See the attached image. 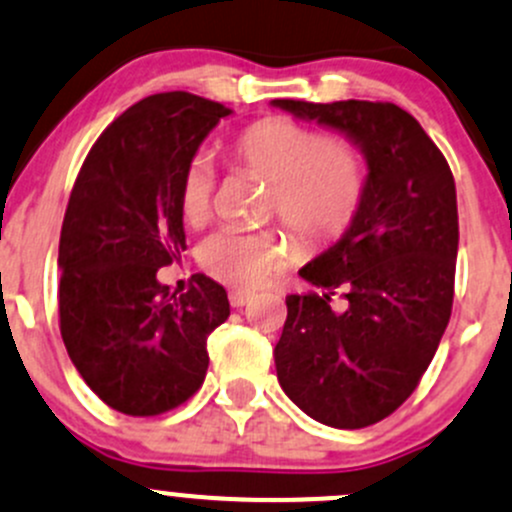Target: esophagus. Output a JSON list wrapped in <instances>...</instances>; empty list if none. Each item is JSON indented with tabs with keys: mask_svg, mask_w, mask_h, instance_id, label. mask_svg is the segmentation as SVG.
<instances>
[{
	"mask_svg": "<svg viewBox=\"0 0 512 512\" xmlns=\"http://www.w3.org/2000/svg\"><path fill=\"white\" fill-rule=\"evenodd\" d=\"M251 298H254V295H251L249 291H229V303H231V308H244V305L249 303Z\"/></svg>",
	"mask_w": 512,
	"mask_h": 512,
	"instance_id": "34e87169",
	"label": "esophagus"
}]
</instances>
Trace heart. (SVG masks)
I'll return each mask as SVG.
<instances>
[{
	"label": "heart",
	"mask_w": 512,
	"mask_h": 512,
	"mask_svg": "<svg viewBox=\"0 0 512 512\" xmlns=\"http://www.w3.org/2000/svg\"><path fill=\"white\" fill-rule=\"evenodd\" d=\"M236 167L271 182L268 212L278 214L308 241H333L355 219L365 194V167L355 150L283 118H263L229 142ZM214 175L204 155L184 167L177 189L179 217L187 226L212 217ZM300 256L288 231L219 229L199 244V266L224 286L254 288Z\"/></svg>",
	"instance_id": "heart-1"
}]
</instances>
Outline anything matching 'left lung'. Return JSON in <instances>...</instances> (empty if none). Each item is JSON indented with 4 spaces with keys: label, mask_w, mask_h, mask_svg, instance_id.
<instances>
[{
    "label": "left lung",
    "mask_w": 512,
    "mask_h": 512,
    "mask_svg": "<svg viewBox=\"0 0 512 512\" xmlns=\"http://www.w3.org/2000/svg\"><path fill=\"white\" fill-rule=\"evenodd\" d=\"M360 147L365 194L345 234L300 268L323 293L288 295L276 374L295 407L335 429H362L402 407L451 318L458 254L449 162L394 103L271 100ZM337 287L348 308L337 314Z\"/></svg>",
    "instance_id": "8db88e82"
}]
</instances>
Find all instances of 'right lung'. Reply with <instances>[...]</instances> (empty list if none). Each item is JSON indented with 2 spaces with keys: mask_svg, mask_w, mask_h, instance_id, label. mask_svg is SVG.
I'll use <instances>...</instances> for the list:
<instances>
[{
  "mask_svg": "<svg viewBox=\"0 0 512 512\" xmlns=\"http://www.w3.org/2000/svg\"><path fill=\"white\" fill-rule=\"evenodd\" d=\"M229 108L184 91L142 98L88 152L59 241V318L68 357L115 412L157 416L207 377V337L229 318L204 273L170 293L157 271L187 249L177 189Z\"/></svg>",
  "mask_w": 512,
  "mask_h": 512,
  "instance_id": "obj_1",
  "label": "right lung"
}]
</instances>
